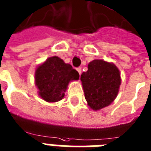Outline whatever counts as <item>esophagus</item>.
I'll list each match as a JSON object with an SVG mask.
<instances>
[{
    "label": "esophagus",
    "mask_w": 151,
    "mask_h": 151,
    "mask_svg": "<svg viewBox=\"0 0 151 151\" xmlns=\"http://www.w3.org/2000/svg\"><path fill=\"white\" fill-rule=\"evenodd\" d=\"M77 70H78V73H79V74L80 75H81V67H78V68H77Z\"/></svg>",
    "instance_id": "esophagus-1"
}]
</instances>
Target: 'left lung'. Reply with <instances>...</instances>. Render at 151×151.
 Returning <instances> with one entry per match:
<instances>
[{"label":"left lung","mask_w":151,"mask_h":151,"mask_svg":"<svg viewBox=\"0 0 151 151\" xmlns=\"http://www.w3.org/2000/svg\"><path fill=\"white\" fill-rule=\"evenodd\" d=\"M84 98L94 111L107 107L118 95L121 77L118 67L103 60H94L81 75Z\"/></svg>","instance_id":"1"}]
</instances>
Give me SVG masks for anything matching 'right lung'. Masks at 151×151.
<instances>
[{
    "mask_svg": "<svg viewBox=\"0 0 151 151\" xmlns=\"http://www.w3.org/2000/svg\"><path fill=\"white\" fill-rule=\"evenodd\" d=\"M79 77L71 65L54 56L36 67L35 84L42 99L47 102H56L63 99L70 82L78 81Z\"/></svg>",
    "mask_w": 151,
    "mask_h": 151,
    "instance_id": "add662e5",
    "label": "right lung"
}]
</instances>
